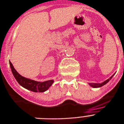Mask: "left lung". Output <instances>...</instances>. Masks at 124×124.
I'll return each mask as SVG.
<instances>
[{"label": "left lung", "instance_id": "8db88e82", "mask_svg": "<svg viewBox=\"0 0 124 124\" xmlns=\"http://www.w3.org/2000/svg\"><path fill=\"white\" fill-rule=\"evenodd\" d=\"M113 76V75L110 77L109 79H108L106 80V81H105L103 82V83H89V85L90 86H91V87H93V88H100V87H101V86L106 85L108 82L110 81V80L112 79Z\"/></svg>", "mask_w": 124, "mask_h": 124}]
</instances>
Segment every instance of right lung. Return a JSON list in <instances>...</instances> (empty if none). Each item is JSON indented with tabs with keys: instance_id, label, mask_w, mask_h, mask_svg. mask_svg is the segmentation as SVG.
<instances>
[{
	"instance_id": "add662e5",
	"label": "right lung",
	"mask_w": 124,
	"mask_h": 124,
	"mask_svg": "<svg viewBox=\"0 0 124 124\" xmlns=\"http://www.w3.org/2000/svg\"><path fill=\"white\" fill-rule=\"evenodd\" d=\"M9 64H10V67H11V71L13 74V76H14L17 83L23 88L28 89L30 91L36 93L45 92L47 89H48V88L54 83V80H48V81H46L44 82H38L30 79L28 78H24V77L22 76L21 75L19 74L16 70L14 66L12 65V63L10 61H9Z\"/></svg>"
}]
</instances>
